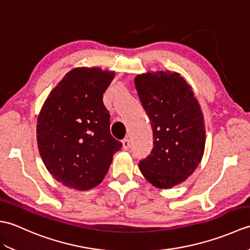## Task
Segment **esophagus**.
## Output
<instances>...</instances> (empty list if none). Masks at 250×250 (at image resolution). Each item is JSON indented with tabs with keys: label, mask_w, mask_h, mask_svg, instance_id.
Segmentation results:
<instances>
[{
	"label": "esophagus",
	"mask_w": 250,
	"mask_h": 250,
	"mask_svg": "<svg viewBox=\"0 0 250 250\" xmlns=\"http://www.w3.org/2000/svg\"><path fill=\"white\" fill-rule=\"evenodd\" d=\"M122 147H124L125 150L129 149V148L131 147V141L129 139H125L124 141H122Z\"/></svg>",
	"instance_id": "esophagus-1"
}]
</instances>
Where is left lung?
Returning <instances> with one entry per match:
<instances>
[{
  "mask_svg": "<svg viewBox=\"0 0 250 250\" xmlns=\"http://www.w3.org/2000/svg\"><path fill=\"white\" fill-rule=\"evenodd\" d=\"M135 87L153 132V148L140 161V169L156 187L172 188L187 179L203 157L205 129L199 102L177 73L137 75Z\"/></svg>",
  "mask_w": 250,
  "mask_h": 250,
  "instance_id": "obj_1",
  "label": "left lung"
}]
</instances>
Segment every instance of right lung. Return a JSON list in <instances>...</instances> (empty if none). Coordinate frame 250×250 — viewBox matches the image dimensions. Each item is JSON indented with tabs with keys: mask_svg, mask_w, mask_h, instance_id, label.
Wrapping results in <instances>:
<instances>
[{
	"mask_svg": "<svg viewBox=\"0 0 250 250\" xmlns=\"http://www.w3.org/2000/svg\"><path fill=\"white\" fill-rule=\"evenodd\" d=\"M114 76L99 67L74 68L42 107L36 129L41 157L52 177L68 188L84 191L102 183L121 149L103 103Z\"/></svg>",
	"mask_w": 250,
	"mask_h": 250,
	"instance_id": "obj_1",
	"label": "right lung"
}]
</instances>
